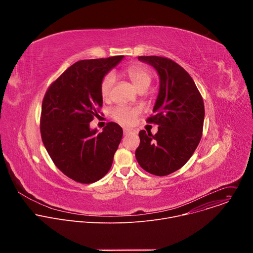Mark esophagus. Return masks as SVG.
Here are the masks:
<instances>
[{
  "label": "esophagus",
  "mask_w": 253,
  "mask_h": 253,
  "mask_svg": "<svg viewBox=\"0 0 253 253\" xmlns=\"http://www.w3.org/2000/svg\"><path fill=\"white\" fill-rule=\"evenodd\" d=\"M123 132H124V135H128V134H131V133H132V130H131V129L124 128V129H123Z\"/></svg>",
  "instance_id": "esophagus-1"
}]
</instances>
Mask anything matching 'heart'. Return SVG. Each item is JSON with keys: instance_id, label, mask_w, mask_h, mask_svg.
<instances>
[{"instance_id": "1", "label": "heart", "mask_w": 253, "mask_h": 253, "mask_svg": "<svg viewBox=\"0 0 253 253\" xmlns=\"http://www.w3.org/2000/svg\"><path fill=\"white\" fill-rule=\"evenodd\" d=\"M125 73L133 81V83L139 90H146L152 82V74L149 69H147L146 67L139 65L129 66L128 68H126ZM116 77L112 72L107 73L102 78L100 83V92L104 100H108L111 97ZM140 112L141 110L138 107H130L121 104L113 108L111 110V116L114 120L123 125H130L133 123V121Z\"/></svg>"}]
</instances>
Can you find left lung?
Returning <instances> with one entry per match:
<instances>
[{"label":"left lung","mask_w":253,"mask_h":253,"mask_svg":"<svg viewBox=\"0 0 253 253\" xmlns=\"http://www.w3.org/2000/svg\"><path fill=\"white\" fill-rule=\"evenodd\" d=\"M159 74L160 89L147 123L157 124L152 135L139 132L135 151L139 165L156 176H166L181 168L192 156L202 136L204 103L193 79L176 62L166 57L140 56Z\"/></svg>","instance_id":"8db88e82"}]
</instances>
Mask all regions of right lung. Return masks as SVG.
Instances as JSON below:
<instances>
[{
    "label": "right lung",
    "mask_w": 253,
    "mask_h": 253,
    "mask_svg": "<svg viewBox=\"0 0 253 253\" xmlns=\"http://www.w3.org/2000/svg\"><path fill=\"white\" fill-rule=\"evenodd\" d=\"M124 56L81 60L49 86L43 99L40 131L44 146L57 168L76 182L98 181L110 170L123 136L109 122L101 133L89 123L103 105L102 78Z\"/></svg>",
    "instance_id": "obj_1"
}]
</instances>
